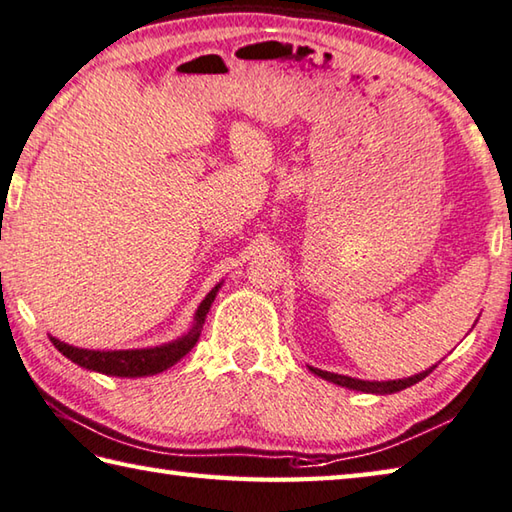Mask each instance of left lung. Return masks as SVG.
<instances>
[{
	"instance_id": "8db88e82",
	"label": "left lung",
	"mask_w": 512,
	"mask_h": 512,
	"mask_svg": "<svg viewBox=\"0 0 512 512\" xmlns=\"http://www.w3.org/2000/svg\"><path fill=\"white\" fill-rule=\"evenodd\" d=\"M308 369L315 373V375H319V378H324V380L333 382V384H339V387H346V389H353V391H364V393H375V396H389V393H396V391H402V389H407V387H414L416 382L425 380L427 375L436 369V364L429 366V369H425V371L416 373V375H411V378H405V380H384V382L348 378V375H337V373H330V371H321V369H315V366H308Z\"/></svg>"
}]
</instances>
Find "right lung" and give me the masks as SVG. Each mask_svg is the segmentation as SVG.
Here are the masks:
<instances>
[{
	"instance_id": "obj_1",
	"label": "right lung",
	"mask_w": 512,
	"mask_h": 512,
	"mask_svg": "<svg viewBox=\"0 0 512 512\" xmlns=\"http://www.w3.org/2000/svg\"><path fill=\"white\" fill-rule=\"evenodd\" d=\"M220 288H222V281L215 285V288L202 299L200 306H197L191 330L168 344L150 346V348H128V351H92V348H78V346L65 344L51 335L49 339L51 344L67 357V360L83 366L87 371L114 375V378H143V375H157L161 371L170 369L173 364H177L197 344V339H200V333H202V324L206 319V312L211 310L215 294H218Z\"/></svg>"
}]
</instances>
